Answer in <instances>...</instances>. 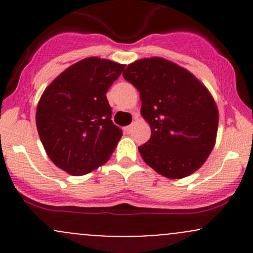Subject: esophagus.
Returning <instances> with one entry per match:
<instances>
[{
    "label": "esophagus",
    "mask_w": 253,
    "mask_h": 253,
    "mask_svg": "<svg viewBox=\"0 0 253 253\" xmlns=\"http://www.w3.org/2000/svg\"><path fill=\"white\" fill-rule=\"evenodd\" d=\"M133 126H134L133 124H132V125H129V126H126V127H125V128H124V131L126 132L127 134H129V133H131L132 131H133Z\"/></svg>",
    "instance_id": "obj_1"
}]
</instances>
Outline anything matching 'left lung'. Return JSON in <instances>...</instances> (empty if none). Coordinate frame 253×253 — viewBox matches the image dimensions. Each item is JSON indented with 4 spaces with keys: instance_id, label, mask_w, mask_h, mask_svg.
<instances>
[{
    "instance_id": "left-lung-1",
    "label": "left lung",
    "mask_w": 253,
    "mask_h": 253,
    "mask_svg": "<svg viewBox=\"0 0 253 253\" xmlns=\"http://www.w3.org/2000/svg\"><path fill=\"white\" fill-rule=\"evenodd\" d=\"M122 76L138 89L141 114L152 129L149 141L138 147L143 160L169 178L200 169L213 149L219 121L206 86L187 70L160 57L136 61Z\"/></svg>"
}]
</instances>
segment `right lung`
<instances>
[{
  "label": "right lung",
  "mask_w": 253,
  "mask_h": 253,
  "mask_svg": "<svg viewBox=\"0 0 253 253\" xmlns=\"http://www.w3.org/2000/svg\"><path fill=\"white\" fill-rule=\"evenodd\" d=\"M125 65L88 57L61 73L45 89L37 127L48 158L73 176L106 163L122 136L111 120L106 91Z\"/></svg>",
  "instance_id": "1"
}]
</instances>
